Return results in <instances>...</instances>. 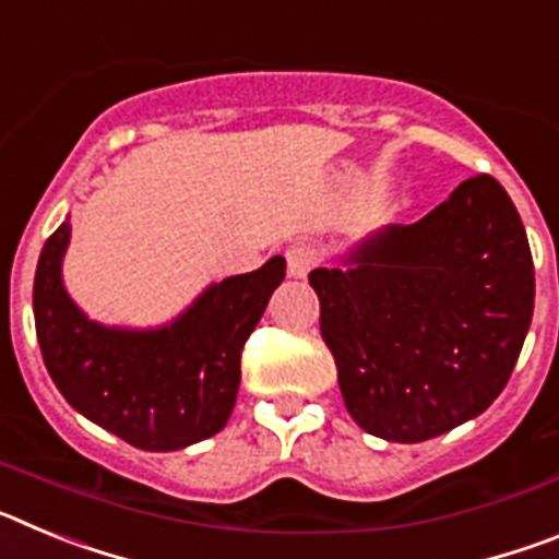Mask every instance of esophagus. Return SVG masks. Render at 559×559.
I'll list each match as a JSON object with an SVG mask.
<instances>
[{
  "mask_svg": "<svg viewBox=\"0 0 559 559\" xmlns=\"http://www.w3.org/2000/svg\"><path fill=\"white\" fill-rule=\"evenodd\" d=\"M285 260H288V274L296 276V280H302V276H308L310 271L319 265L322 254H319V249H313V246L296 243L285 251Z\"/></svg>",
  "mask_w": 559,
  "mask_h": 559,
  "instance_id": "obj_1",
  "label": "esophagus"
}]
</instances>
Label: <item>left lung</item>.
Wrapping results in <instances>:
<instances>
[{
    "mask_svg": "<svg viewBox=\"0 0 559 559\" xmlns=\"http://www.w3.org/2000/svg\"><path fill=\"white\" fill-rule=\"evenodd\" d=\"M344 406L372 437L426 442L490 408L535 310V265L515 204L473 176L408 226L310 271Z\"/></svg>",
    "mask_w": 559,
    "mask_h": 559,
    "instance_id": "1",
    "label": "left lung"
}]
</instances>
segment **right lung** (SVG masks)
Masks as SVG:
<instances>
[{
    "instance_id": "obj_1",
    "label": "right lung",
    "mask_w": 559,
    "mask_h": 559,
    "mask_svg": "<svg viewBox=\"0 0 559 559\" xmlns=\"http://www.w3.org/2000/svg\"><path fill=\"white\" fill-rule=\"evenodd\" d=\"M69 218L44 243L33 313L44 364L67 403L142 451H181L215 437L235 408L240 353L285 260L215 283L165 328L126 330L92 322L61 280Z\"/></svg>"
}]
</instances>
